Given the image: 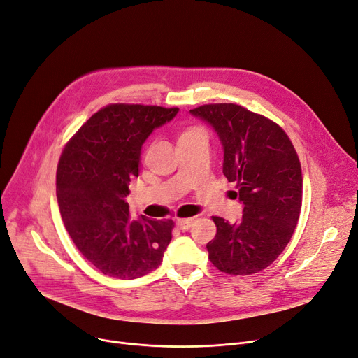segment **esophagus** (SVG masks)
<instances>
[{
    "instance_id": "esophagus-1",
    "label": "esophagus",
    "mask_w": 358,
    "mask_h": 358,
    "mask_svg": "<svg viewBox=\"0 0 358 358\" xmlns=\"http://www.w3.org/2000/svg\"><path fill=\"white\" fill-rule=\"evenodd\" d=\"M193 222H194L193 217H189V220H177V221H176V225H177L180 229H182V231H187V229L192 228Z\"/></svg>"
}]
</instances>
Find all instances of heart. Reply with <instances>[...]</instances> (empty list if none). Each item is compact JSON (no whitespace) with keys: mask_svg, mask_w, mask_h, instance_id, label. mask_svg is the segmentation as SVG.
<instances>
[{"mask_svg":"<svg viewBox=\"0 0 358 358\" xmlns=\"http://www.w3.org/2000/svg\"><path fill=\"white\" fill-rule=\"evenodd\" d=\"M187 131H190V130H187Z\"/></svg>","mask_w":358,"mask_h":358,"instance_id":"b5f03b06","label":"heart"}]
</instances>
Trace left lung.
Listing matches in <instances>:
<instances>
[{
    "label": "left lung",
    "mask_w": 358,
    "mask_h": 358,
    "mask_svg": "<svg viewBox=\"0 0 358 358\" xmlns=\"http://www.w3.org/2000/svg\"><path fill=\"white\" fill-rule=\"evenodd\" d=\"M190 114L220 137L222 173L237 184L234 193L243 203L236 224L213 216L209 259L229 275L256 273L284 252L299 222L303 176L297 152L278 124L240 105L210 103Z\"/></svg>",
    "instance_id": "1"
}]
</instances>
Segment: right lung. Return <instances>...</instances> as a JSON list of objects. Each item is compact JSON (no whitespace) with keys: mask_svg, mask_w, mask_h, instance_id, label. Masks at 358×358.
<instances>
[{"mask_svg":"<svg viewBox=\"0 0 358 358\" xmlns=\"http://www.w3.org/2000/svg\"><path fill=\"white\" fill-rule=\"evenodd\" d=\"M178 108L114 103L92 115L61 155L57 199L69 236L103 275L141 278L157 269L174 222L131 220L129 185L138 177L142 146Z\"/></svg>","mask_w":358,"mask_h":358,"instance_id":"1","label":"right lung"}]
</instances>
